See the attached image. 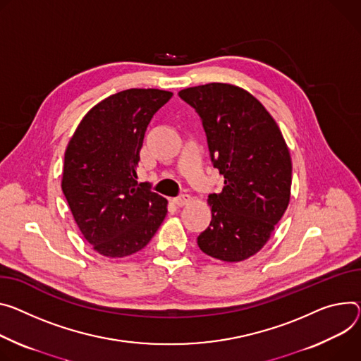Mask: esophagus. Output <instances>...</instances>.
<instances>
[{"label": "esophagus", "mask_w": 361, "mask_h": 361, "mask_svg": "<svg viewBox=\"0 0 361 361\" xmlns=\"http://www.w3.org/2000/svg\"><path fill=\"white\" fill-rule=\"evenodd\" d=\"M190 202H191V197H190L188 194H181V195H178V197H174V199H173V203L177 204L178 207L185 206V204H188Z\"/></svg>", "instance_id": "1"}]
</instances>
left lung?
Returning <instances> with one entry per match:
<instances>
[{
  "mask_svg": "<svg viewBox=\"0 0 361 361\" xmlns=\"http://www.w3.org/2000/svg\"><path fill=\"white\" fill-rule=\"evenodd\" d=\"M199 114L213 167L224 177L210 194V226L199 247L224 262H240L265 246L290 195L292 162L281 129L249 92L209 83L178 92Z\"/></svg>",
  "mask_w": 361,
  "mask_h": 361,
  "instance_id": "1",
  "label": "left lung"
}]
</instances>
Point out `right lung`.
Returning <instances> with one entry per match:
<instances>
[{
	"instance_id": "right-lung-1",
	"label": "right lung",
	"mask_w": 361,
	"mask_h": 361,
	"mask_svg": "<svg viewBox=\"0 0 361 361\" xmlns=\"http://www.w3.org/2000/svg\"><path fill=\"white\" fill-rule=\"evenodd\" d=\"M173 93L128 89L93 106L64 152L61 190L83 238L108 257L133 255L148 245L167 200L137 181L147 126Z\"/></svg>"
}]
</instances>
